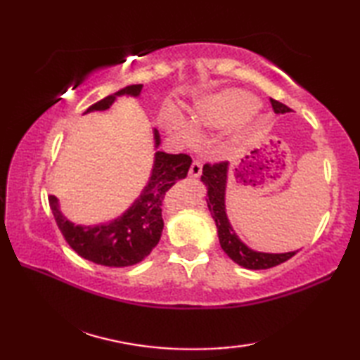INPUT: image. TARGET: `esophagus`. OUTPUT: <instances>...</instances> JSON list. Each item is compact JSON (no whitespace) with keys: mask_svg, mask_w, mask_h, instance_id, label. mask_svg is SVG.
<instances>
[{"mask_svg":"<svg viewBox=\"0 0 360 360\" xmlns=\"http://www.w3.org/2000/svg\"><path fill=\"white\" fill-rule=\"evenodd\" d=\"M202 173V165L201 162H198V160H195V162L190 165V170H188V176L190 178H198Z\"/></svg>","mask_w":360,"mask_h":360,"instance_id":"34e87169","label":"esophagus"}]
</instances>
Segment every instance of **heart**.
<instances>
[{"mask_svg":"<svg viewBox=\"0 0 360 360\" xmlns=\"http://www.w3.org/2000/svg\"><path fill=\"white\" fill-rule=\"evenodd\" d=\"M258 101L246 91L227 88L218 93L200 97L190 108V119L196 128H224L236 122H244V129L257 127L254 111ZM159 124L176 139L188 142L196 137V129L179 112H165L159 117Z\"/></svg>","mask_w":360,"mask_h":360,"instance_id":"1","label":"heart"}]
</instances>
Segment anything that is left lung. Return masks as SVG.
Here are the masks:
<instances>
[{"instance_id":"obj_1","label":"left lung","mask_w":360,"mask_h":360,"mask_svg":"<svg viewBox=\"0 0 360 360\" xmlns=\"http://www.w3.org/2000/svg\"><path fill=\"white\" fill-rule=\"evenodd\" d=\"M271 103L275 114H286L292 111L289 106L274 101V98H271ZM229 168H231V164L229 162H221L217 165L205 164L201 176V182L205 186V188H207L205 201H207V207L212 213V218L215 219L221 248H223L229 258H232L236 264L252 271L269 269V267L288 262V259L292 258L298 250L285 252V254H269V252L254 250L250 249L248 244H244L240 240V236L233 231L226 209Z\"/></svg>"}]
</instances>
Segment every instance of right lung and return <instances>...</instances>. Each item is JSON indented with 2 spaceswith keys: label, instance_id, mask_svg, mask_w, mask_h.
Listing matches in <instances>:
<instances>
[{
  "label": "right lung",
  "instance_id": "add662e5",
  "mask_svg": "<svg viewBox=\"0 0 360 360\" xmlns=\"http://www.w3.org/2000/svg\"><path fill=\"white\" fill-rule=\"evenodd\" d=\"M142 86L128 85L122 88L117 93L106 96L102 101L91 105L83 114L110 111L119 97L137 98L141 96ZM153 141H155V158H153L150 178L141 195L120 217L108 223L93 226L75 224L62 212L58 198L53 195L49 196L52 215L57 221L60 232L71 249L82 258L108 267H125L142 262L156 248L164 229V196L168 188L186 178L192 165V158L159 151L160 136L156 128L153 129Z\"/></svg>",
  "mask_w": 360,
  "mask_h": 360
}]
</instances>
